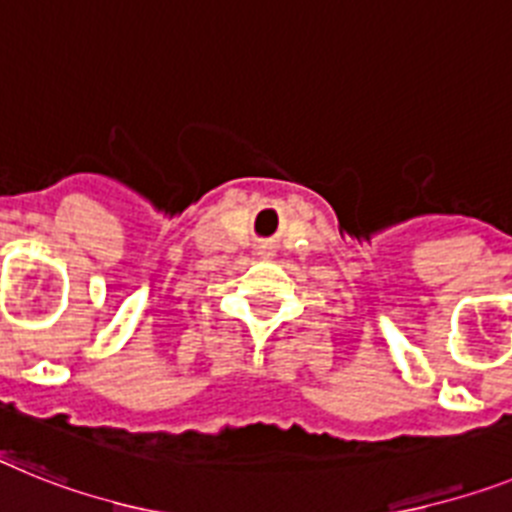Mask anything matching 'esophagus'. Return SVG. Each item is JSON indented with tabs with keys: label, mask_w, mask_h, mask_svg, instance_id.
Returning <instances> with one entry per match:
<instances>
[{
	"label": "esophagus",
	"mask_w": 512,
	"mask_h": 512,
	"mask_svg": "<svg viewBox=\"0 0 512 512\" xmlns=\"http://www.w3.org/2000/svg\"><path fill=\"white\" fill-rule=\"evenodd\" d=\"M260 255H265V257H270V255H273V252H270V247H268V244H263V247H260Z\"/></svg>",
	"instance_id": "obj_1"
}]
</instances>
